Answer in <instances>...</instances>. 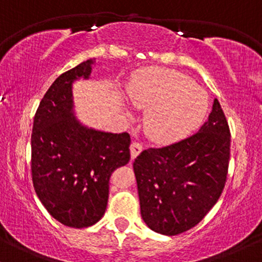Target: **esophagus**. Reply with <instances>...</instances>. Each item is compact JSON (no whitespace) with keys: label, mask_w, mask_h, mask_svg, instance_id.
<instances>
[{"label":"esophagus","mask_w":262,"mask_h":262,"mask_svg":"<svg viewBox=\"0 0 262 262\" xmlns=\"http://www.w3.org/2000/svg\"><path fill=\"white\" fill-rule=\"evenodd\" d=\"M141 150H143V146H141V144L137 143V141H133L130 145V156H132V160H134L135 157H137L139 154L141 152Z\"/></svg>","instance_id":"34e87169"}]
</instances>
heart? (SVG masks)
<instances>
[{"mask_svg":"<svg viewBox=\"0 0 262 262\" xmlns=\"http://www.w3.org/2000/svg\"><path fill=\"white\" fill-rule=\"evenodd\" d=\"M128 99L149 108L144 129L152 140L171 143L194 130L209 111V95L188 75L171 69H147L127 86Z\"/></svg>","mask_w":262,"mask_h":262,"instance_id":"heart-1","label":"heart"}]
</instances>
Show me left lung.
I'll return each instance as SVG.
<instances>
[{"label": "left lung", "instance_id": "1", "mask_svg": "<svg viewBox=\"0 0 262 262\" xmlns=\"http://www.w3.org/2000/svg\"><path fill=\"white\" fill-rule=\"evenodd\" d=\"M231 133L219 100L198 133L135 159L140 213L154 232L177 235L212 209L227 178Z\"/></svg>", "mask_w": 262, "mask_h": 262}]
</instances>
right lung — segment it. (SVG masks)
I'll list each match as a JSON object with an SVG mask.
<instances>
[{
  "mask_svg": "<svg viewBox=\"0 0 262 262\" xmlns=\"http://www.w3.org/2000/svg\"><path fill=\"white\" fill-rule=\"evenodd\" d=\"M95 58L53 81L41 100L31 134V176L47 212L62 225L85 228L106 211L112 172L130 160L128 133H108L75 117L73 83L89 79Z\"/></svg>",
  "mask_w": 262,
  "mask_h": 262,
  "instance_id": "right-lung-1",
  "label": "right lung"
}]
</instances>
